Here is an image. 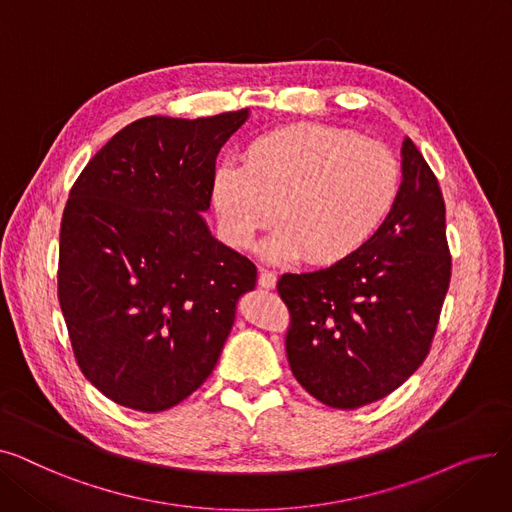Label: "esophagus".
I'll use <instances>...</instances> for the list:
<instances>
[{
    "mask_svg": "<svg viewBox=\"0 0 512 512\" xmlns=\"http://www.w3.org/2000/svg\"><path fill=\"white\" fill-rule=\"evenodd\" d=\"M276 282H278V278L272 274V272H259V278H257V284L261 286V288H265V290H274L276 288Z\"/></svg>",
    "mask_w": 512,
    "mask_h": 512,
    "instance_id": "obj_1",
    "label": "esophagus"
}]
</instances>
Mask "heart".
I'll return each instance as SVG.
<instances>
[{
  "label": "heart",
  "instance_id": "heart-1",
  "mask_svg": "<svg viewBox=\"0 0 512 512\" xmlns=\"http://www.w3.org/2000/svg\"><path fill=\"white\" fill-rule=\"evenodd\" d=\"M400 191L394 153L357 132L297 124L263 134L245 164L224 161L211 199L228 240L251 247L280 209L282 226L263 242L267 261L336 263L357 253L388 218Z\"/></svg>",
  "mask_w": 512,
  "mask_h": 512
}]
</instances>
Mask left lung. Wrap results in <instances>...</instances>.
<instances>
[{"instance_id":"1","label":"left lung","mask_w":512,"mask_h":512,"mask_svg":"<svg viewBox=\"0 0 512 512\" xmlns=\"http://www.w3.org/2000/svg\"><path fill=\"white\" fill-rule=\"evenodd\" d=\"M400 191L365 245L330 267L284 274L286 355L297 382L334 409H359L405 384L429 353L450 284L446 207L411 139Z\"/></svg>"}]
</instances>
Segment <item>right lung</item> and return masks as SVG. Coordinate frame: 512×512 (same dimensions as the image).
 Here are the masks:
<instances>
[{
    "label": "right lung",
    "instance_id": "1",
    "mask_svg": "<svg viewBox=\"0 0 512 512\" xmlns=\"http://www.w3.org/2000/svg\"><path fill=\"white\" fill-rule=\"evenodd\" d=\"M251 112L149 116L107 141L74 182L58 297L78 367L122 407L159 413L213 371L255 265L203 218L215 157Z\"/></svg>",
    "mask_w": 512,
    "mask_h": 512
}]
</instances>
